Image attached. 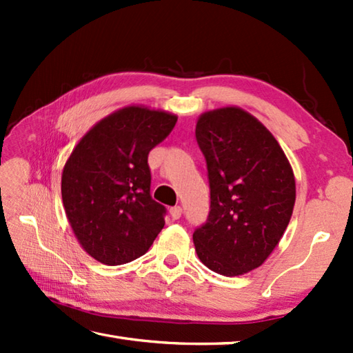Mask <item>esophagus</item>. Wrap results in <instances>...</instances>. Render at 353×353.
Wrapping results in <instances>:
<instances>
[{
	"mask_svg": "<svg viewBox=\"0 0 353 353\" xmlns=\"http://www.w3.org/2000/svg\"><path fill=\"white\" fill-rule=\"evenodd\" d=\"M182 208L181 206H174V208H170V215L172 220H179L182 216Z\"/></svg>",
	"mask_w": 353,
	"mask_h": 353,
	"instance_id": "obj_1",
	"label": "esophagus"
}]
</instances>
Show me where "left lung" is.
Instances as JSON below:
<instances>
[{
    "instance_id": "1",
    "label": "left lung",
    "mask_w": 353,
    "mask_h": 353,
    "mask_svg": "<svg viewBox=\"0 0 353 353\" xmlns=\"http://www.w3.org/2000/svg\"><path fill=\"white\" fill-rule=\"evenodd\" d=\"M197 144L208 165L211 211L192 234L199 259L223 276L264 264L296 201V181L279 142L241 108L201 114Z\"/></svg>"
}]
</instances>
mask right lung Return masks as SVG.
I'll use <instances>...</instances> for the list:
<instances>
[{
    "mask_svg": "<svg viewBox=\"0 0 353 353\" xmlns=\"http://www.w3.org/2000/svg\"><path fill=\"white\" fill-rule=\"evenodd\" d=\"M176 121L163 110L123 108L97 123L66 161V216L80 245L101 264L142 256L162 230L167 209L150 196L148 153Z\"/></svg>",
    "mask_w": 353,
    "mask_h": 353,
    "instance_id": "obj_1",
    "label": "right lung"
}]
</instances>
